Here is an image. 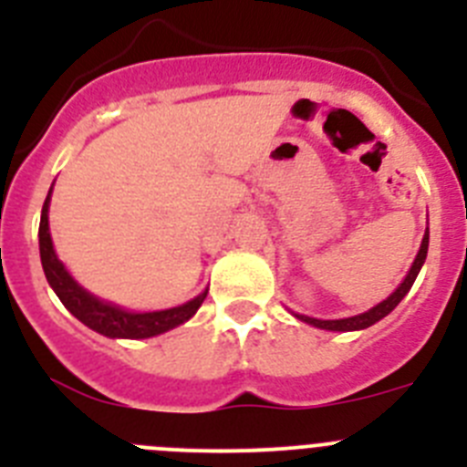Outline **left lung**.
Listing matches in <instances>:
<instances>
[{"mask_svg":"<svg viewBox=\"0 0 467 467\" xmlns=\"http://www.w3.org/2000/svg\"><path fill=\"white\" fill-rule=\"evenodd\" d=\"M426 254H428V229H426V236H423V241H420V250H419V254H416L414 264H411L410 274H407V278L400 283L398 290L388 296V299H383L381 304H377L374 308L360 313V316L341 317V320H317V317H308V316H299V313H295V317H299L301 323H308V325H313V327H320V329H329V332H353V329L369 327V325L379 323L381 317H386L388 313L393 311L400 301L404 299V295L411 290V285H414V280H416V275H419L420 266H423V262H426Z\"/></svg>","mask_w":467,"mask_h":467,"instance_id":"8db88e82","label":"left lung"}]
</instances>
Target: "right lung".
Returning <instances> with one entry per match:
<instances>
[{"label": "right lung", "mask_w": 467, "mask_h": 467, "mask_svg": "<svg viewBox=\"0 0 467 467\" xmlns=\"http://www.w3.org/2000/svg\"><path fill=\"white\" fill-rule=\"evenodd\" d=\"M48 203H51V192H48L47 201H44V208H41V266H44V274H47L48 285L53 287L57 299L63 301L65 308H67L77 320H81L86 327L95 329L98 334H105L109 339H150V337H156V334H163L168 332V329L177 327V325L187 323L189 317L198 311V306L203 304L208 292L193 296L192 301H187L182 306L166 308V311L133 313L126 311V308L114 306V304H107V301L98 299V296H93L90 292H86L84 287L67 274L65 264L56 257L51 231H48Z\"/></svg>", "instance_id": "right-lung-1"}]
</instances>
